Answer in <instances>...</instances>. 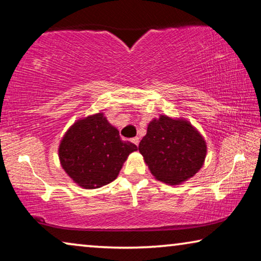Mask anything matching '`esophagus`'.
Masks as SVG:
<instances>
[{
    "label": "esophagus",
    "instance_id": "obj_1",
    "mask_svg": "<svg viewBox=\"0 0 261 261\" xmlns=\"http://www.w3.org/2000/svg\"><path fill=\"white\" fill-rule=\"evenodd\" d=\"M131 142L135 144V145H138L139 144V137H135V138H132L131 139Z\"/></svg>",
    "mask_w": 261,
    "mask_h": 261
}]
</instances>
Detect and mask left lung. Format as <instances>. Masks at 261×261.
Here are the masks:
<instances>
[{
    "mask_svg": "<svg viewBox=\"0 0 261 261\" xmlns=\"http://www.w3.org/2000/svg\"><path fill=\"white\" fill-rule=\"evenodd\" d=\"M138 150L153 176L168 185H179L195 175L206 154L204 139L192 124L165 115L148 123Z\"/></svg>",
    "mask_w": 261,
    "mask_h": 261,
    "instance_id": "1",
    "label": "left lung"
}]
</instances>
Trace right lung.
<instances>
[{
  "mask_svg": "<svg viewBox=\"0 0 261 261\" xmlns=\"http://www.w3.org/2000/svg\"><path fill=\"white\" fill-rule=\"evenodd\" d=\"M137 146L124 142L102 113L79 119L59 145L60 164L80 187L100 188L117 177L124 161Z\"/></svg>",
  "mask_w": 261,
  "mask_h": 261,
  "instance_id": "add662e5",
  "label": "right lung"
}]
</instances>
